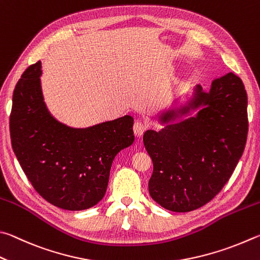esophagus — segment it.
Here are the masks:
<instances>
[{
  "instance_id": "1",
  "label": "esophagus",
  "mask_w": 260,
  "mask_h": 260,
  "mask_svg": "<svg viewBox=\"0 0 260 260\" xmlns=\"http://www.w3.org/2000/svg\"><path fill=\"white\" fill-rule=\"evenodd\" d=\"M145 130H146V126H145L144 123L142 122H135L134 124V133L135 135L137 136V137H140V136H143V134L145 133Z\"/></svg>"
}]
</instances>
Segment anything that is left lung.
Here are the masks:
<instances>
[{"mask_svg": "<svg viewBox=\"0 0 260 260\" xmlns=\"http://www.w3.org/2000/svg\"><path fill=\"white\" fill-rule=\"evenodd\" d=\"M247 107L242 80L229 73L208 92L197 85L185 103H172L158 114L165 127L147 130L143 138L153 161L148 190L154 201L167 210L188 212L220 192L244 151Z\"/></svg>", "mask_w": 260, "mask_h": 260, "instance_id": "left-lung-1", "label": "left lung"}]
</instances>
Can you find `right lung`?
<instances>
[{"label": "right lung", "instance_id": "1", "mask_svg": "<svg viewBox=\"0 0 260 260\" xmlns=\"http://www.w3.org/2000/svg\"><path fill=\"white\" fill-rule=\"evenodd\" d=\"M41 61L22 73L13 91V152L36 192L65 210H85L106 193L116 154L134 143V117L72 127L49 112L41 88Z\"/></svg>", "mask_w": 260, "mask_h": 260}]
</instances>
